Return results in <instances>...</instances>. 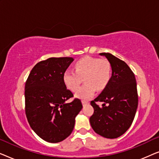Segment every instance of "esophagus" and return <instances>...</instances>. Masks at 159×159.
<instances>
[{
  "mask_svg": "<svg viewBox=\"0 0 159 159\" xmlns=\"http://www.w3.org/2000/svg\"><path fill=\"white\" fill-rule=\"evenodd\" d=\"M82 105H83V106H84V105H87V104H88V103H88V101H84V100H82Z\"/></svg>",
  "mask_w": 159,
  "mask_h": 159,
  "instance_id": "1",
  "label": "esophagus"
}]
</instances>
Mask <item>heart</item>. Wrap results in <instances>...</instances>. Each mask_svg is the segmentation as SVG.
Listing matches in <instances>:
<instances>
[{
    "mask_svg": "<svg viewBox=\"0 0 159 159\" xmlns=\"http://www.w3.org/2000/svg\"><path fill=\"white\" fill-rule=\"evenodd\" d=\"M111 65L107 59L86 56L75 63V71L66 70L64 74V82L71 92H75L78 98L88 100L95 91H102L109 84L111 79ZM85 84L80 89L82 80Z\"/></svg>",
    "mask_w": 159,
    "mask_h": 159,
    "instance_id": "1",
    "label": "heart"
}]
</instances>
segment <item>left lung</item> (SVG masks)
Segmentation results:
<instances>
[{
  "instance_id": "obj_1",
  "label": "left lung",
  "mask_w": 159,
  "mask_h": 159,
  "mask_svg": "<svg viewBox=\"0 0 159 159\" xmlns=\"http://www.w3.org/2000/svg\"><path fill=\"white\" fill-rule=\"evenodd\" d=\"M100 55L109 61L112 75L108 86L90 102L94 113L90 122L97 134L114 139L122 135L134 120L138 105L137 83L133 71L124 61L108 53ZM96 102H104L103 107L100 108Z\"/></svg>"
}]
</instances>
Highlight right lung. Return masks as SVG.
<instances>
[{
	"label": "right lung",
	"instance_id": "obj_1",
	"mask_svg": "<svg viewBox=\"0 0 159 159\" xmlns=\"http://www.w3.org/2000/svg\"><path fill=\"white\" fill-rule=\"evenodd\" d=\"M71 57L41 61L30 71L25 83V114L34 132L48 143L64 140L72 132L75 117L82 108L79 98L66 89L63 77Z\"/></svg>",
	"mask_w": 159,
	"mask_h": 159
}]
</instances>
